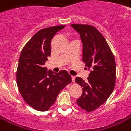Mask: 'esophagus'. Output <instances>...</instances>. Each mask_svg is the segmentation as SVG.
I'll use <instances>...</instances> for the list:
<instances>
[{"label": "esophagus", "mask_w": 131, "mask_h": 131, "mask_svg": "<svg viewBox=\"0 0 131 131\" xmlns=\"http://www.w3.org/2000/svg\"><path fill=\"white\" fill-rule=\"evenodd\" d=\"M74 80H75V76H74V75H72V81L73 83H74Z\"/></svg>", "instance_id": "obj_1"}]
</instances>
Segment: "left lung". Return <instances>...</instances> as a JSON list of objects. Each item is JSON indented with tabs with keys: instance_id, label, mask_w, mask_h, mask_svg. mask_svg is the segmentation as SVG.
I'll return each mask as SVG.
<instances>
[{
	"instance_id": "1",
	"label": "left lung",
	"mask_w": 131,
	"mask_h": 131,
	"mask_svg": "<svg viewBox=\"0 0 131 131\" xmlns=\"http://www.w3.org/2000/svg\"><path fill=\"white\" fill-rule=\"evenodd\" d=\"M71 26L80 34L83 43V61L91 70L87 81L79 77L75 78V82L83 88V93L77 99V104L90 112L106 102L114 90L115 57L105 38L96 27L78 24Z\"/></svg>"
}]
</instances>
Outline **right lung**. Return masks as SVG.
I'll use <instances>...</instances> for the list:
<instances>
[{
    "instance_id": "add662e5",
    "label": "right lung",
    "mask_w": 131,
    "mask_h": 131,
    "mask_svg": "<svg viewBox=\"0 0 131 131\" xmlns=\"http://www.w3.org/2000/svg\"><path fill=\"white\" fill-rule=\"evenodd\" d=\"M65 25L40 29L26 43L21 52L16 72V83L25 102L35 110L44 112L55 103L59 92L72 82L66 70L53 73L45 63L51 56V42Z\"/></svg>"
}]
</instances>
